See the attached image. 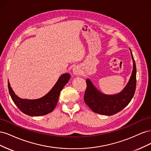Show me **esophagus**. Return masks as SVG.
Returning a JSON list of instances; mask_svg holds the SVG:
<instances>
[{
  "label": "esophagus",
  "mask_w": 151,
  "mask_h": 151,
  "mask_svg": "<svg viewBox=\"0 0 151 151\" xmlns=\"http://www.w3.org/2000/svg\"><path fill=\"white\" fill-rule=\"evenodd\" d=\"M72 72H73V74H74V75H79L81 73V69L79 67L76 66V67H74V68H73Z\"/></svg>",
  "instance_id": "34e87169"
}]
</instances>
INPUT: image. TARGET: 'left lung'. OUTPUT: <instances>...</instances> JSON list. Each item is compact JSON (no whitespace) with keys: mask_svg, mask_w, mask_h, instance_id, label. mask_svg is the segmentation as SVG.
Returning a JSON list of instances; mask_svg holds the SVG:
<instances>
[{"mask_svg":"<svg viewBox=\"0 0 151 151\" xmlns=\"http://www.w3.org/2000/svg\"><path fill=\"white\" fill-rule=\"evenodd\" d=\"M134 65L129 83L121 93L115 95H106L95 88L89 79H86L87 87L84 100L94 113L111 116L126 107L133 98L136 89V65L130 50Z\"/></svg>","mask_w":151,"mask_h":151,"instance_id":"left-lung-1","label":"left lung"}]
</instances>
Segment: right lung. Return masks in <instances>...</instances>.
<instances>
[{
    "label": "right lung",
    "mask_w": 151,
    "mask_h": 151,
    "mask_svg": "<svg viewBox=\"0 0 151 151\" xmlns=\"http://www.w3.org/2000/svg\"><path fill=\"white\" fill-rule=\"evenodd\" d=\"M69 74L62 75L50 92L38 99H24L15 94L8 83L9 91L14 104L26 115L31 116L45 115L52 112L55 108L60 91L70 79Z\"/></svg>",
    "instance_id": "add662e5"
}]
</instances>
